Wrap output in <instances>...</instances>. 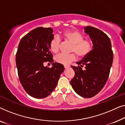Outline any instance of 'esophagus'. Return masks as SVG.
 <instances>
[{"mask_svg": "<svg viewBox=\"0 0 125 125\" xmlns=\"http://www.w3.org/2000/svg\"><path fill=\"white\" fill-rule=\"evenodd\" d=\"M64 67L67 69V68H68L70 67V65H68V64H64Z\"/></svg>", "mask_w": 125, "mask_h": 125, "instance_id": "34e87169", "label": "esophagus"}]
</instances>
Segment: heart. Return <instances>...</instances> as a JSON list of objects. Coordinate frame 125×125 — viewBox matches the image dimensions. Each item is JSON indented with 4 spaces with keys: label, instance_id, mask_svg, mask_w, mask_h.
Masks as SVG:
<instances>
[{
    "label": "heart",
    "instance_id": "obj_1",
    "mask_svg": "<svg viewBox=\"0 0 125 125\" xmlns=\"http://www.w3.org/2000/svg\"><path fill=\"white\" fill-rule=\"evenodd\" d=\"M65 40L72 43L71 52H74L79 58H84L88 54L92 49L91 42L85 40L80 33L76 31H64L62 34ZM50 50L54 53L59 52L61 47V40L58 37L55 36L51 40L49 44ZM74 53L69 54H60L55 57V61L58 63L63 64H68L72 61L76 59Z\"/></svg>",
    "mask_w": 125,
    "mask_h": 125
}]
</instances>
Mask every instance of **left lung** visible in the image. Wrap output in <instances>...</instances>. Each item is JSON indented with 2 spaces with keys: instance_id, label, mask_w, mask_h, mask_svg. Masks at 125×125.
<instances>
[{
  "instance_id": "8db88e82",
  "label": "left lung",
  "mask_w": 125,
  "mask_h": 125,
  "mask_svg": "<svg viewBox=\"0 0 125 125\" xmlns=\"http://www.w3.org/2000/svg\"><path fill=\"white\" fill-rule=\"evenodd\" d=\"M84 32L89 35L92 50L82 60L71 66L75 76L71 80L72 87L79 95L91 98L97 94L106 84L113 60L111 42L108 36L97 28L86 27ZM85 66L84 70L82 67Z\"/></svg>"
}]
</instances>
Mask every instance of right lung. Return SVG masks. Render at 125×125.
Wrapping results in <instances>:
<instances>
[{
    "instance_id": "add662e5",
    "label": "right lung",
    "mask_w": 125,
    "mask_h": 125,
    "mask_svg": "<svg viewBox=\"0 0 125 125\" xmlns=\"http://www.w3.org/2000/svg\"><path fill=\"white\" fill-rule=\"evenodd\" d=\"M51 28L38 27L20 40L16 54V64L20 82L31 97L43 98L48 96L57 85L63 65L53 62L49 44L54 34ZM52 63V68L44 66Z\"/></svg>"
}]
</instances>
